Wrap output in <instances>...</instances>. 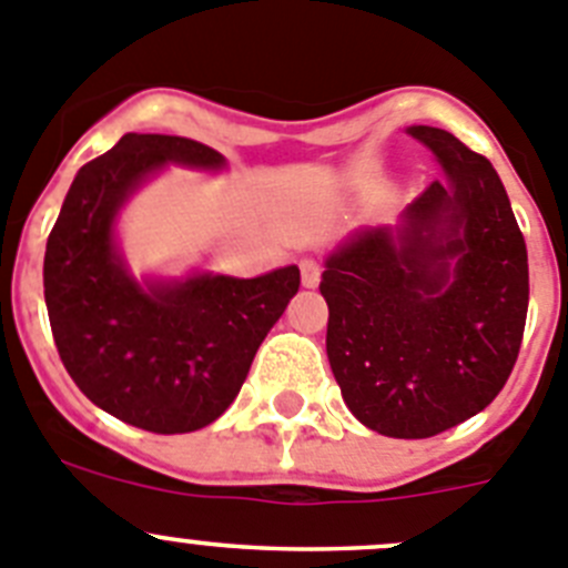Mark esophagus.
Instances as JSON below:
<instances>
[{
    "instance_id": "obj_1",
    "label": "esophagus",
    "mask_w": 568,
    "mask_h": 568,
    "mask_svg": "<svg viewBox=\"0 0 568 568\" xmlns=\"http://www.w3.org/2000/svg\"><path fill=\"white\" fill-rule=\"evenodd\" d=\"M300 272H303V285H305V288H316V285H320L322 265L316 263L314 257L300 260Z\"/></svg>"
}]
</instances>
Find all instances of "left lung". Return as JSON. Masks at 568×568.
<instances>
[{"label":"left lung","mask_w":568,"mask_h":568,"mask_svg":"<svg viewBox=\"0 0 568 568\" xmlns=\"http://www.w3.org/2000/svg\"><path fill=\"white\" fill-rule=\"evenodd\" d=\"M447 170L393 229L331 254L328 362L365 427L430 438L467 422L507 385L529 308L526 243L484 155L436 126H410Z\"/></svg>","instance_id":"obj_1"}]
</instances>
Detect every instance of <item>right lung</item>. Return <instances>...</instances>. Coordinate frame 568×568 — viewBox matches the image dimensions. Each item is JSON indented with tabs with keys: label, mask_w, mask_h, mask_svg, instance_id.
<instances>
[{
	"label": "right lung",
	"mask_w": 568,
	"mask_h": 568,
	"mask_svg": "<svg viewBox=\"0 0 568 568\" xmlns=\"http://www.w3.org/2000/svg\"><path fill=\"white\" fill-rule=\"evenodd\" d=\"M170 161L223 166L221 152L189 138L126 132L81 166L44 252V303L70 379L110 416L163 436L201 430L232 405L260 342L300 291L296 265L141 288L112 246V221Z\"/></svg>",
	"instance_id": "add662e5"
}]
</instances>
